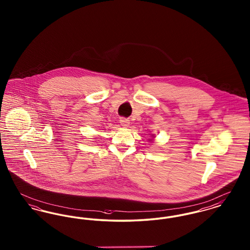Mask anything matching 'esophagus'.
<instances>
[{"label": "esophagus", "instance_id": "obj_1", "mask_svg": "<svg viewBox=\"0 0 250 250\" xmlns=\"http://www.w3.org/2000/svg\"><path fill=\"white\" fill-rule=\"evenodd\" d=\"M129 120L125 119V118H121L120 119V124L122 125V126L124 127H128L129 126Z\"/></svg>", "mask_w": 250, "mask_h": 250}]
</instances>
